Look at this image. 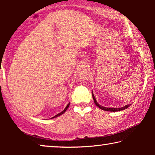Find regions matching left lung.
I'll use <instances>...</instances> for the list:
<instances>
[{
  "label": "left lung",
  "mask_w": 155,
  "mask_h": 155,
  "mask_svg": "<svg viewBox=\"0 0 155 155\" xmlns=\"http://www.w3.org/2000/svg\"><path fill=\"white\" fill-rule=\"evenodd\" d=\"M93 94V98L94 100V102L95 104H96V105L100 109V110H104V111H108V112H117V111H121V110H126V109H127L128 107H129V106L130 105V104H126L123 107H121V108H111V107H104L103 106H101L100 104H99L97 103L96 100L95 98V96L94 95H93V93H92Z\"/></svg>",
  "instance_id": "obj_1"
}]
</instances>
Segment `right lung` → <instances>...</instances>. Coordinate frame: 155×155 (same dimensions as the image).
<instances>
[{
	"label": "right lung",
	"instance_id": "add662e5",
	"mask_svg": "<svg viewBox=\"0 0 155 155\" xmlns=\"http://www.w3.org/2000/svg\"><path fill=\"white\" fill-rule=\"evenodd\" d=\"M69 104H70V103H69L68 104H67V107H65L64 108V110H63L62 111V112H61L60 113H59V114H57V115H55V116H54L53 117H52V118H55V117H59V116H60V115L61 114H63V113H64L65 112H66V110H67V108H68L69 107ZM51 118V119H52Z\"/></svg>",
	"mask_w": 155,
	"mask_h": 155
}]
</instances>
